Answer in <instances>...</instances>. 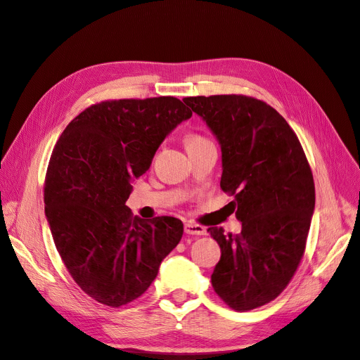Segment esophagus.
Wrapping results in <instances>:
<instances>
[{
    "mask_svg": "<svg viewBox=\"0 0 360 360\" xmlns=\"http://www.w3.org/2000/svg\"><path fill=\"white\" fill-rule=\"evenodd\" d=\"M184 230H185V233H187V235L202 236V235L206 233L205 227H202V226H199V224H194V223H187V224L184 226Z\"/></svg>",
    "mask_w": 360,
    "mask_h": 360,
    "instance_id": "obj_1",
    "label": "esophagus"
}]
</instances>
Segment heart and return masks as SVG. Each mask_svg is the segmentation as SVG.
<instances>
[{"mask_svg":"<svg viewBox=\"0 0 360 360\" xmlns=\"http://www.w3.org/2000/svg\"><path fill=\"white\" fill-rule=\"evenodd\" d=\"M203 142H207L206 139L197 136V134H190L187 136V139H185V145L187 146H191V145H199V143H203Z\"/></svg>","mask_w":360,"mask_h":360,"instance_id":"1","label":"heart"}]
</instances>
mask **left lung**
Here are the masks:
<instances>
[{"instance_id":"8db88e82","label":"left lung","mask_w":360,"mask_h":360,"mask_svg":"<svg viewBox=\"0 0 360 360\" xmlns=\"http://www.w3.org/2000/svg\"><path fill=\"white\" fill-rule=\"evenodd\" d=\"M184 103L221 146V190L235 195L239 235L210 227L221 248L211 276L215 293L236 311L271 302L304 256L316 206L314 179L287 121L247 96L187 97Z\"/></svg>"}]
</instances>
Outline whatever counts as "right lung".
I'll return each mask as SVG.
<instances>
[{
	"label": "right lung",
	"mask_w": 360,
	"mask_h": 360,
	"mask_svg": "<svg viewBox=\"0 0 360 360\" xmlns=\"http://www.w3.org/2000/svg\"><path fill=\"white\" fill-rule=\"evenodd\" d=\"M193 112L175 97L92 104L65 127L44 181V214L76 284L118 308L142 296L184 233L181 219L133 217V181Z\"/></svg>",
	"instance_id": "obj_1"
}]
</instances>
